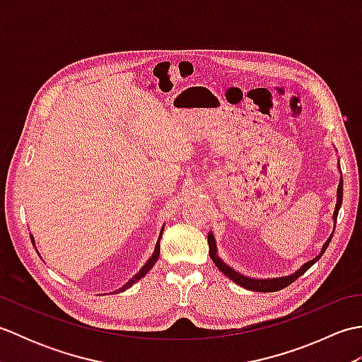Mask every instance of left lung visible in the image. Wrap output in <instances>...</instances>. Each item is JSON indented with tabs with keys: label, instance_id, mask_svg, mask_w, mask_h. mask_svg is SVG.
Masks as SVG:
<instances>
[{
	"label": "left lung",
	"instance_id": "1",
	"mask_svg": "<svg viewBox=\"0 0 362 362\" xmlns=\"http://www.w3.org/2000/svg\"><path fill=\"white\" fill-rule=\"evenodd\" d=\"M342 187H344V185H342V179H341L339 187H337V204H336L334 214H333L334 221L337 219V213H339V209H341V205H342ZM334 226H336V224H334ZM332 236H333V235H332ZM329 241H332V238H328V241L324 244V247H322V252L319 253V255H317L316 258H314V259L308 261V263H306V264H303L302 267L298 269V271H297L296 274H292V275H289V276H281V279L255 280V279H247V276L238 274L236 271H233L232 267H228V266L224 263V261H221V258L216 255V243H214V238H213L211 233L209 235L210 258L213 259V263L216 264V267L219 269V271H221L222 274H224V275H227L230 280H233L236 284H240V286H243L244 289L257 291V292H275V291H280V289H283V288L289 286L291 283H294V281L298 279V276H302L314 263H316V261H317L322 255H324V252L327 250Z\"/></svg>",
	"mask_w": 362,
	"mask_h": 362
}]
</instances>
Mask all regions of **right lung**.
Instances as JSON below:
<instances>
[{
	"instance_id": "right-lung-1",
	"label": "right lung",
	"mask_w": 362,
	"mask_h": 362,
	"mask_svg": "<svg viewBox=\"0 0 362 362\" xmlns=\"http://www.w3.org/2000/svg\"><path fill=\"white\" fill-rule=\"evenodd\" d=\"M161 232H163V228H161ZM30 240H33V238H30ZM160 240H161V233H160V236H158V241H157V245H156V250H153V255L149 258V261H148V263H146L144 266H143V269H141V271L140 272H138L135 276H132V279H130L126 284H124V286H122V288H119L118 291H115V292H122V291H126L127 288H130V286H132V284L135 283V281H138V280H140L141 279V276H144L146 274H148L149 271H151V269H152V266L153 264H156V261H157V258H158V255H160ZM34 241V240H33Z\"/></svg>"
}]
</instances>
